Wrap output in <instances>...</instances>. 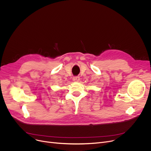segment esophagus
Here are the masks:
<instances>
[{
	"mask_svg": "<svg viewBox=\"0 0 151 151\" xmlns=\"http://www.w3.org/2000/svg\"><path fill=\"white\" fill-rule=\"evenodd\" d=\"M80 80V77H78V76H75L73 77V81L74 82H78V81Z\"/></svg>",
	"mask_w": 151,
	"mask_h": 151,
	"instance_id": "1",
	"label": "esophagus"
}]
</instances>
